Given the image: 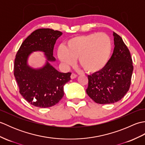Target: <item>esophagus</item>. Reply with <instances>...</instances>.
Instances as JSON below:
<instances>
[{"label": "esophagus", "mask_w": 145, "mask_h": 145, "mask_svg": "<svg viewBox=\"0 0 145 145\" xmlns=\"http://www.w3.org/2000/svg\"><path fill=\"white\" fill-rule=\"evenodd\" d=\"M76 76H77V75H76V74H75V73H72V75H71V76H70V77H71V78L72 79H74V78H75Z\"/></svg>", "instance_id": "esophagus-1"}]
</instances>
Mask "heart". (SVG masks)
<instances>
[{"label":"heart","mask_w":145,"mask_h":145,"mask_svg":"<svg viewBox=\"0 0 145 145\" xmlns=\"http://www.w3.org/2000/svg\"><path fill=\"white\" fill-rule=\"evenodd\" d=\"M112 51V42L105 33L74 36L68 40L65 47L58 48L57 55L65 66L72 65L77 58L86 72L95 73L105 67Z\"/></svg>","instance_id":"1"}]
</instances>
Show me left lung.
Masks as SVG:
<instances>
[{"mask_svg":"<svg viewBox=\"0 0 145 145\" xmlns=\"http://www.w3.org/2000/svg\"><path fill=\"white\" fill-rule=\"evenodd\" d=\"M113 53L100 72L88 75L86 91L95 102L114 103L120 100L129 90L133 70L130 52L122 38L113 32Z\"/></svg>","mask_w":145,"mask_h":145,"instance_id":"1","label":"left lung"}]
</instances>
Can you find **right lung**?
I'll return each instance as SVG.
<instances>
[{"label":"right lung","instance_id":"obj_1","mask_svg":"<svg viewBox=\"0 0 145 145\" xmlns=\"http://www.w3.org/2000/svg\"><path fill=\"white\" fill-rule=\"evenodd\" d=\"M62 32L50 29L35 30L22 44L15 56L14 76L19 92L25 100L39 108H48L58 103L64 95L63 87L70 80L71 73L58 72L50 63L55 61L53 51ZM44 52L45 65L33 69L27 63L33 51Z\"/></svg>","mask_w":145,"mask_h":145}]
</instances>
